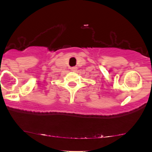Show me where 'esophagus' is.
Returning <instances> with one entry per match:
<instances>
[{"label":"esophagus","instance_id":"1","mask_svg":"<svg viewBox=\"0 0 152 152\" xmlns=\"http://www.w3.org/2000/svg\"><path fill=\"white\" fill-rule=\"evenodd\" d=\"M71 70L72 71H76L77 70V67H76V66H74V67H71Z\"/></svg>","mask_w":152,"mask_h":152}]
</instances>
